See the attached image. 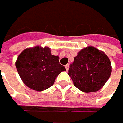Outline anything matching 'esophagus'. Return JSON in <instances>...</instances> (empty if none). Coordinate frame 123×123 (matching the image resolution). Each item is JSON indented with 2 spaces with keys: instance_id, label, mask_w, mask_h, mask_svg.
Instances as JSON below:
<instances>
[{
  "instance_id": "34e87169",
  "label": "esophagus",
  "mask_w": 123,
  "mask_h": 123,
  "mask_svg": "<svg viewBox=\"0 0 123 123\" xmlns=\"http://www.w3.org/2000/svg\"><path fill=\"white\" fill-rule=\"evenodd\" d=\"M65 67H66V69L68 71V67H69V64H66V65L65 66Z\"/></svg>"
}]
</instances>
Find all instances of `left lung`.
I'll list each match as a JSON object with an SVG mask.
<instances>
[{
  "mask_svg": "<svg viewBox=\"0 0 123 123\" xmlns=\"http://www.w3.org/2000/svg\"><path fill=\"white\" fill-rule=\"evenodd\" d=\"M111 73V65L107 55L92 46L80 51L68 68L74 86L86 93L100 90Z\"/></svg>",
  "mask_w": 123,
  "mask_h": 123,
  "instance_id": "obj_1",
  "label": "left lung"
}]
</instances>
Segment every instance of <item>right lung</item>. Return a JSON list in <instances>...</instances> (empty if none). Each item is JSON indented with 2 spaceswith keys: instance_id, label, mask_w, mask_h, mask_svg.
Segmentation results:
<instances>
[{
  "instance_id": "right-lung-1",
  "label": "right lung",
  "mask_w": 123,
  "mask_h": 123,
  "mask_svg": "<svg viewBox=\"0 0 123 123\" xmlns=\"http://www.w3.org/2000/svg\"><path fill=\"white\" fill-rule=\"evenodd\" d=\"M15 66L23 82L38 92L50 88L58 74L66 71L59 62V57L51 55L48 47L25 49L18 57Z\"/></svg>"
}]
</instances>
